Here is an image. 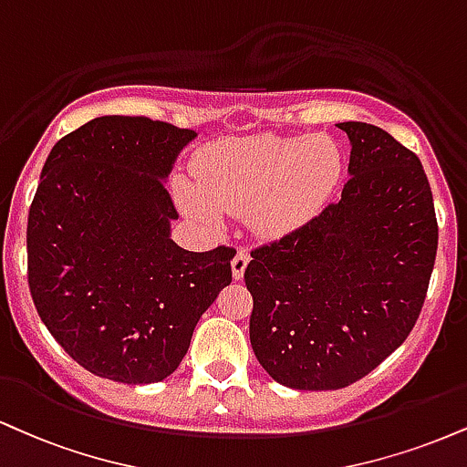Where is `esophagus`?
Listing matches in <instances>:
<instances>
[{
	"label": "esophagus",
	"mask_w": 467,
	"mask_h": 467,
	"mask_svg": "<svg viewBox=\"0 0 467 467\" xmlns=\"http://www.w3.org/2000/svg\"><path fill=\"white\" fill-rule=\"evenodd\" d=\"M248 261H250L248 252H245V250H237V254H234L233 263H230V267H233V278H234V280L244 278L245 267H248Z\"/></svg>",
	"instance_id": "1"
}]
</instances>
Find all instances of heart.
<instances>
[{"label":"heart","instance_id":"b5f03b06","mask_svg":"<svg viewBox=\"0 0 467 467\" xmlns=\"http://www.w3.org/2000/svg\"><path fill=\"white\" fill-rule=\"evenodd\" d=\"M195 184L176 180L178 206L202 226L222 213L248 215L263 237H283L316 217L341 176V156L324 137H261L222 141L200 156Z\"/></svg>","mask_w":467,"mask_h":467}]
</instances>
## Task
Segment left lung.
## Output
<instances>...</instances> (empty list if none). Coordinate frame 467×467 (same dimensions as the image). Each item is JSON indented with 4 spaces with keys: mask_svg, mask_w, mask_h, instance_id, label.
Segmentation results:
<instances>
[{
    "mask_svg": "<svg viewBox=\"0 0 467 467\" xmlns=\"http://www.w3.org/2000/svg\"><path fill=\"white\" fill-rule=\"evenodd\" d=\"M350 139L341 200L252 252L250 344L274 380L326 391L357 383L407 339L437 254L422 162L372 123Z\"/></svg>",
    "mask_w": 467,
    "mask_h": 467,
    "instance_id": "obj_1",
    "label": "left lung"
}]
</instances>
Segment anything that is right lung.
<instances>
[{"instance_id":"right-lung-1","label":"right lung","mask_w":467,"mask_h":467,"mask_svg":"<svg viewBox=\"0 0 467 467\" xmlns=\"http://www.w3.org/2000/svg\"><path fill=\"white\" fill-rule=\"evenodd\" d=\"M198 137L148 117L106 115L45 161L27 215V280L67 355L102 379L161 383L233 280L234 250L189 252L165 182Z\"/></svg>"}]
</instances>
